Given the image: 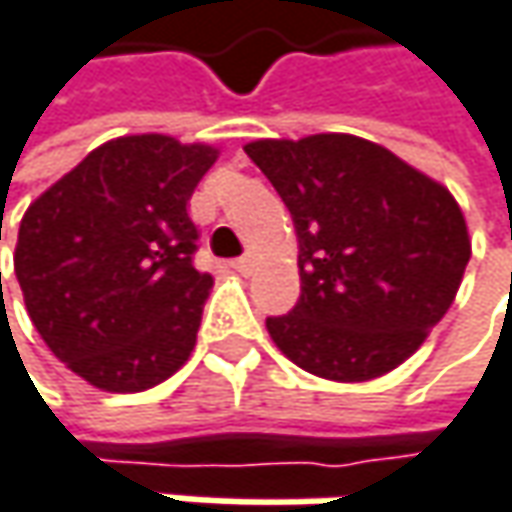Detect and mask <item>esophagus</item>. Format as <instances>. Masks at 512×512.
Masks as SVG:
<instances>
[{
    "instance_id": "1",
    "label": "esophagus",
    "mask_w": 512,
    "mask_h": 512,
    "mask_svg": "<svg viewBox=\"0 0 512 512\" xmlns=\"http://www.w3.org/2000/svg\"><path fill=\"white\" fill-rule=\"evenodd\" d=\"M230 268L238 271V274H250L253 262H250V256H241V259H233V262H230Z\"/></svg>"
}]
</instances>
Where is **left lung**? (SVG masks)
Instances as JSON below:
<instances>
[{
  "label": "left lung",
  "mask_w": 512,
  "mask_h": 512,
  "mask_svg": "<svg viewBox=\"0 0 512 512\" xmlns=\"http://www.w3.org/2000/svg\"><path fill=\"white\" fill-rule=\"evenodd\" d=\"M244 151L300 241V300L265 320L276 347L332 382L399 367L449 311L472 253L449 189L349 133L259 139Z\"/></svg>",
  "instance_id": "obj_1"
}]
</instances>
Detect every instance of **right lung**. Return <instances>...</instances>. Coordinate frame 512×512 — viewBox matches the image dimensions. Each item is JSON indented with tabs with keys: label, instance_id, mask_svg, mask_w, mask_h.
Segmentation results:
<instances>
[{
	"label": "right lung",
	"instance_id": "right-lung-1",
	"mask_svg": "<svg viewBox=\"0 0 512 512\" xmlns=\"http://www.w3.org/2000/svg\"><path fill=\"white\" fill-rule=\"evenodd\" d=\"M215 157L163 133L122 136L28 206L14 253L25 309L95 387L148 390L195 349L212 276L192 262L198 227L186 203Z\"/></svg>",
	"mask_w": 512,
	"mask_h": 512
}]
</instances>
